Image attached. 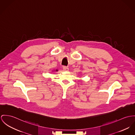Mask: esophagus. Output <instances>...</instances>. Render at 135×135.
I'll return each mask as SVG.
<instances>
[{"mask_svg": "<svg viewBox=\"0 0 135 135\" xmlns=\"http://www.w3.org/2000/svg\"><path fill=\"white\" fill-rule=\"evenodd\" d=\"M62 68H63V70H64V71H69V68H68L67 67H66V66H63Z\"/></svg>", "mask_w": 135, "mask_h": 135, "instance_id": "1", "label": "esophagus"}]
</instances>
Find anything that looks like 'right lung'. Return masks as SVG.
<instances>
[{"label": "right lung", "instance_id": "right-lung-1", "mask_svg": "<svg viewBox=\"0 0 135 135\" xmlns=\"http://www.w3.org/2000/svg\"><path fill=\"white\" fill-rule=\"evenodd\" d=\"M56 71H58V70H56Z\"/></svg>", "mask_w": 135, "mask_h": 135}]
</instances>
